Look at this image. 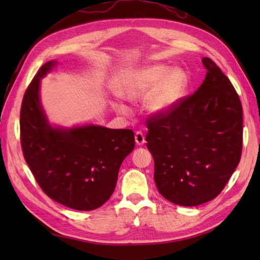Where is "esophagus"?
Instances as JSON below:
<instances>
[{"mask_svg":"<svg viewBox=\"0 0 260 260\" xmlns=\"http://www.w3.org/2000/svg\"><path fill=\"white\" fill-rule=\"evenodd\" d=\"M135 142L137 145H143L145 143V136L142 133V132H137V133L135 134Z\"/></svg>","mask_w":260,"mask_h":260,"instance_id":"obj_1","label":"esophagus"}]
</instances>
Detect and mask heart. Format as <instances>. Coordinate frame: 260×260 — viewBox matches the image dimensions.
<instances>
[{"label": "heart", "instance_id": "1", "mask_svg": "<svg viewBox=\"0 0 260 260\" xmlns=\"http://www.w3.org/2000/svg\"><path fill=\"white\" fill-rule=\"evenodd\" d=\"M169 71L167 66L157 64L137 71L118 88L119 95L129 101H142L154 89L145 102L146 109L153 115L168 114L179 104L187 86L183 71ZM115 108L124 115L129 113L123 104L116 103Z\"/></svg>", "mask_w": 260, "mask_h": 260}]
</instances>
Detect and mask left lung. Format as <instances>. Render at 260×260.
Segmentation results:
<instances>
[{"label": "left lung", "instance_id": "1", "mask_svg": "<svg viewBox=\"0 0 260 260\" xmlns=\"http://www.w3.org/2000/svg\"><path fill=\"white\" fill-rule=\"evenodd\" d=\"M198 90L164 115L146 120L158 192L174 204L193 207L223 190L239 164L242 107L235 87L210 58Z\"/></svg>", "mask_w": 260, "mask_h": 260}]
</instances>
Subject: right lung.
Instances as JSON below:
<instances>
[{
	"mask_svg": "<svg viewBox=\"0 0 260 260\" xmlns=\"http://www.w3.org/2000/svg\"><path fill=\"white\" fill-rule=\"evenodd\" d=\"M56 63L43 64L25 90L20 114L22 152L49 198L68 208L89 211L113 194L120 164L134 150V133L95 125L60 128L49 124L39 88L42 77Z\"/></svg>",
	"mask_w": 260,
	"mask_h": 260,
	"instance_id": "1",
	"label": "right lung"
}]
</instances>
